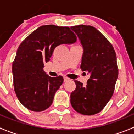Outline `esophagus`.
I'll use <instances>...</instances> for the list:
<instances>
[{"mask_svg": "<svg viewBox=\"0 0 134 134\" xmlns=\"http://www.w3.org/2000/svg\"><path fill=\"white\" fill-rule=\"evenodd\" d=\"M63 79H64V82H67V81L69 80L70 78H68L67 76H64L63 77Z\"/></svg>", "mask_w": 134, "mask_h": 134, "instance_id": "obj_1", "label": "esophagus"}]
</instances>
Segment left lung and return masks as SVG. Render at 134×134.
<instances>
[{
  "label": "left lung",
  "instance_id": "obj_1",
  "mask_svg": "<svg viewBox=\"0 0 134 134\" xmlns=\"http://www.w3.org/2000/svg\"><path fill=\"white\" fill-rule=\"evenodd\" d=\"M71 28L83 48L81 69L91 75L86 86L75 80L71 104L78 113L93 115L104 109L114 92L119 74L116 54L110 42L94 27L80 25Z\"/></svg>",
  "mask_w": 134,
  "mask_h": 134
}]
</instances>
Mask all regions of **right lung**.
I'll return each mask as SVG.
<instances>
[{"instance_id":"add662e5","label":"right lung","mask_w":134,"mask_h":134,"mask_svg":"<svg viewBox=\"0 0 134 134\" xmlns=\"http://www.w3.org/2000/svg\"><path fill=\"white\" fill-rule=\"evenodd\" d=\"M76 41V36L69 27L49 25L39 27L21 43L12 72L15 92L25 108L40 112L51 106L63 78L46 75L44 63L50 60L57 46Z\"/></svg>"}]
</instances>
